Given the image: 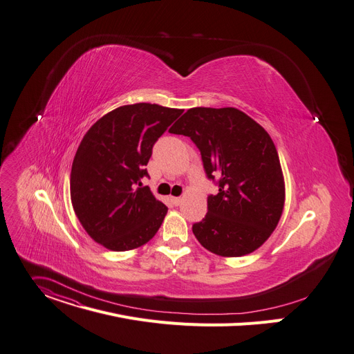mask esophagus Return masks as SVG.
Returning <instances> with one entry per match:
<instances>
[{"label": "esophagus", "mask_w": 354, "mask_h": 354, "mask_svg": "<svg viewBox=\"0 0 354 354\" xmlns=\"http://www.w3.org/2000/svg\"><path fill=\"white\" fill-rule=\"evenodd\" d=\"M172 203H174L175 206H179V205L182 203V198H172Z\"/></svg>", "instance_id": "1"}]
</instances>
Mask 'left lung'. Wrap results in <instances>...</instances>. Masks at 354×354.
<instances>
[{"label": "left lung", "instance_id": "left-lung-1", "mask_svg": "<svg viewBox=\"0 0 354 354\" xmlns=\"http://www.w3.org/2000/svg\"><path fill=\"white\" fill-rule=\"evenodd\" d=\"M169 133L194 141L206 176L218 186L217 195L207 196L205 218L192 226L198 241L221 257H241L263 245L285 202L279 158L268 133L233 107L189 109Z\"/></svg>", "mask_w": 354, "mask_h": 354}]
</instances>
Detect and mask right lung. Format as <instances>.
Here are the masks:
<instances>
[{"label":"right lung","instance_id":"obj_1","mask_svg":"<svg viewBox=\"0 0 354 354\" xmlns=\"http://www.w3.org/2000/svg\"><path fill=\"white\" fill-rule=\"evenodd\" d=\"M183 113L158 104L118 107L83 137L71 172V198L87 234L113 251L148 243L168 212L141 179L152 147Z\"/></svg>","mask_w":354,"mask_h":354}]
</instances>
